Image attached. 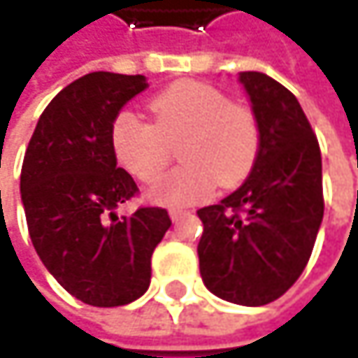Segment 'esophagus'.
Masks as SVG:
<instances>
[{
	"label": "esophagus",
	"mask_w": 358,
	"mask_h": 358,
	"mask_svg": "<svg viewBox=\"0 0 358 358\" xmlns=\"http://www.w3.org/2000/svg\"><path fill=\"white\" fill-rule=\"evenodd\" d=\"M188 215V211H184V209H170V217H172V222H180L182 217H186Z\"/></svg>",
	"instance_id": "34e87169"
}]
</instances>
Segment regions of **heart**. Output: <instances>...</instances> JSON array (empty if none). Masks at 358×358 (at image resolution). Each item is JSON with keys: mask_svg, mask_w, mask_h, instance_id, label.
<instances>
[{"mask_svg": "<svg viewBox=\"0 0 358 358\" xmlns=\"http://www.w3.org/2000/svg\"><path fill=\"white\" fill-rule=\"evenodd\" d=\"M153 122L122 111L111 124L117 162L145 184H155L178 143L184 162L153 188V199L184 207L213 194L217 182L236 186L250 174L261 151V122L249 103L205 83L180 80L151 99Z\"/></svg>", "mask_w": 358, "mask_h": 358, "instance_id": "obj_1", "label": "heart"}]
</instances>
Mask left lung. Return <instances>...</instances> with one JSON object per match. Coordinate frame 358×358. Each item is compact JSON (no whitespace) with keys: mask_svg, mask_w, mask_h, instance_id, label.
Segmentation results:
<instances>
[{"mask_svg":"<svg viewBox=\"0 0 358 358\" xmlns=\"http://www.w3.org/2000/svg\"><path fill=\"white\" fill-rule=\"evenodd\" d=\"M241 83L261 122V151L238 190L196 211V250L215 296L261 307L301 278L313 252L323 217L322 151L284 85L261 72H241Z\"/></svg>","mask_w":358,"mask_h":358,"instance_id":"1","label":"left lung"}]
</instances>
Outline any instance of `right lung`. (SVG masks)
Masks as SVG:
<instances>
[{"instance_id": "right-lung-1", "label": "right lung", "mask_w": 358, "mask_h": 358, "mask_svg": "<svg viewBox=\"0 0 358 358\" xmlns=\"http://www.w3.org/2000/svg\"><path fill=\"white\" fill-rule=\"evenodd\" d=\"M147 87L143 74L91 72L74 80L41 113L22 162L20 192L36 255L93 307H122L147 292L153 250L172 226L162 207L115 213L138 186L117 168L111 124Z\"/></svg>"}]
</instances>
